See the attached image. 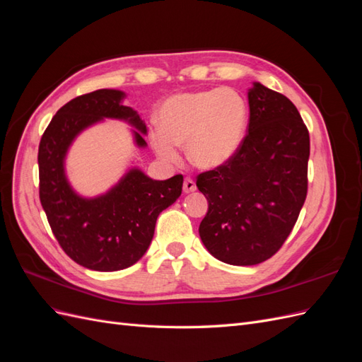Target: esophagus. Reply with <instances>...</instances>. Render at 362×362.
I'll use <instances>...</instances> for the list:
<instances>
[{"label":"esophagus","mask_w":362,"mask_h":362,"mask_svg":"<svg viewBox=\"0 0 362 362\" xmlns=\"http://www.w3.org/2000/svg\"><path fill=\"white\" fill-rule=\"evenodd\" d=\"M182 190L184 193H192L196 190V184L192 178H185L184 180V184H182Z\"/></svg>","instance_id":"1"}]
</instances>
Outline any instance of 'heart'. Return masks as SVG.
<instances>
[{
  "label": "heart",
  "mask_w": 362,
  "mask_h": 362,
  "mask_svg": "<svg viewBox=\"0 0 362 362\" xmlns=\"http://www.w3.org/2000/svg\"><path fill=\"white\" fill-rule=\"evenodd\" d=\"M249 105L233 89L185 92L169 96L157 112V128L149 141L158 158L175 163L185 145L189 160L201 169L221 168L243 146L249 127Z\"/></svg>",
  "instance_id": "obj_1"
}]
</instances>
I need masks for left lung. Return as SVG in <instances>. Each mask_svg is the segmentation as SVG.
I'll use <instances>...</instances> for the list:
<instances>
[{
	"label": "left lung",
	"mask_w": 362,
	"mask_h": 362,
	"mask_svg": "<svg viewBox=\"0 0 362 362\" xmlns=\"http://www.w3.org/2000/svg\"><path fill=\"white\" fill-rule=\"evenodd\" d=\"M249 127L243 146L223 166L201 173L208 201L199 235L226 264L255 266L290 235L308 187L310 134L287 96L261 83L247 90Z\"/></svg>",
	"instance_id": "obj_1"
}]
</instances>
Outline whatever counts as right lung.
Masks as SVG:
<instances>
[{"label":"right lung","instance_id":"1","mask_svg":"<svg viewBox=\"0 0 362 362\" xmlns=\"http://www.w3.org/2000/svg\"><path fill=\"white\" fill-rule=\"evenodd\" d=\"M127 93L100 89L74 98L51 119L39 145V196L52 234L80 266L116 272L133 266L148 250L158 214L182 192V175L152 180L137 166L129 168L112 189L86 198L76 193L66 175V156L84 129L104 119L124 120L134 145L145 149L148 128L131 107Z\"/></svg>","mask_w":362,"mask_h":362}]
</instances>
